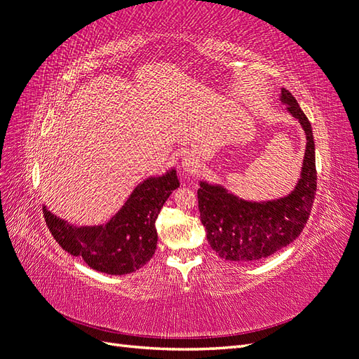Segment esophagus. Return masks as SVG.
I'll return each mask as SVG.
<instances>
[{
  "label": "esophagus",
  "instance_id": "1",
  "mask_svg": "<svg viewBox=\"0 0 359 359\" xmlns=\"http://www.w3.org/2000/svg\"><path fill=\"white\" fill-rule=\"evenodd\" d=\"M199 168V157L196 156V153L193 151H189L182 156V170L187 173H193L196 172V169Z\"/></svg>",
  "mask_w": 359,
  "mask_h": 359
}]
</instances>
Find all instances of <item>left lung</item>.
Wrapping results in <instances>:
<instances>
[{
	"label": "left lung",
	"instance_id": "1",
	"mask_svg": "<svg viewBox=\"0 0 359 359\" xmlns=\"http://www.w3.org/2000/svg\"><path fill=\"white\" fill-rule=\"evenodd\" d=\"M280 100L302 126L307 137L301 177L289 196L268 202H248L222 186L201 182L198 190L201 222L211 248L226 260L256 262L289 245L306 226L318 186L314 140L309 118L287 90Z\"/></svg>",
	"mask_w": 359,
	"mask_h": 359
}]
</instances>
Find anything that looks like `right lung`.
I'll return each instance as SVG.
<instances>
[{
    "label": "right lung",
    "instance_id": "right-lung-1",
    "mask_svg": "<svg viewBox=\"0 0 359 359\" xmlns=\"http://www.w3.org/2000/svg\"><path fill=\"white\" fill-rule=\"evenodd\" d=\"M180 187L177 172L148 178L133 190L126 205L103 226L76 227L43 206V217L55 241L67 253L82 257L100 273L123 276L142 268L157 247V215Z\"/></svg>",
    "mask_w": 359,
    "mask_h": 359
}]
</instances>
